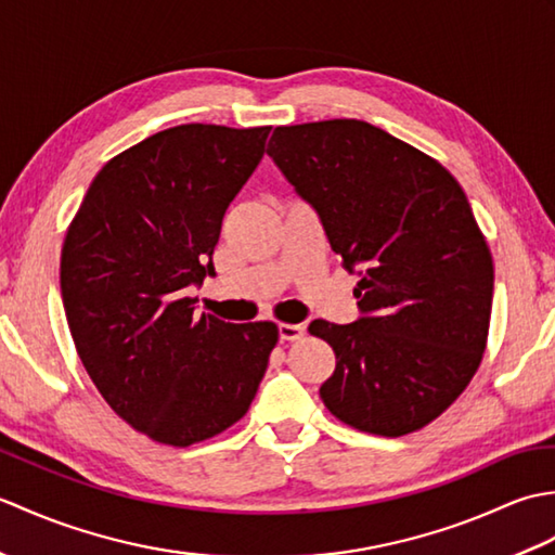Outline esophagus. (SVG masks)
Wrapping results in <instances>:
<instances>
[{
  "label": "esophagus",
  "instance_id": "esophagus-1",
  "mask_svg": "<svg viewBox=\"0 0 555 555\" xmlns=\"http://www.w3.org/2000/svg\"><path fill=\"white\" fill-rule=\"evenodd\" d=\"M305 334L302 324H279V338L281 340H298Z\"/></svg>",
  "mask_w": 555,
  "mask_h": 555
}]
</instances>
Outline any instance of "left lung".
Segmentation results:
<instances>
[{
  "label": "left lung",
  "mask_w": 555,
  "mask_h": 555,
  "mask_svg": "<svg viewBox=\"0 0 555 555\" xmlns=\"http://www.w3.org/2000/svg\"><path fill=\"white\" fill-rule=\"evenodd\" d=\"M267 155L360 279L356 322L310 324L336 352L324 405L367 434L422 429L465 391L487 348L493 262L463 188L358 119L279 126Z\"/></svg>",
  "instance_id": "8db88e82"
}]
</instances>
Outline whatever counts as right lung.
<instances>
[{"mask_svg": "<svg viewBox=\"0 0 555 555\" xmlns=\"http://www.w3.org/2000/svg\"><path fill=\"white\" fill-rule=\"evenodd\" d=\"M271 128L183 124L104 164L70 221L62 300L78 358L109 408L152 441L191 446L238 422L279 328L195 317L233 197Z\"/></svg>", "mask_w": 555, "mask_h": 555, "instance_id": "obj_1", "label": "right lung"}]
</instances>
